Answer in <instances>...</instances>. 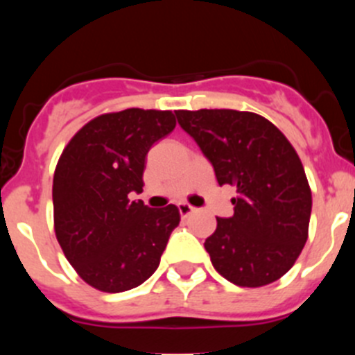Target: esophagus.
I'll return each mask as SVG.
<instances>
[{"instance_id": "esophagus-1", "label": "esophagus", "mask_w": 355, "mask_h": 355, "mask_svg": "<svg viewBox=\"0 0 355 355\" xmlns=\"http://www.w3.org/2000/svg\"><path fill=\"white\" fill-rule=\"evenodd\" d=\"M178 211H180L182 218H187V216H191L192 213H194L196 207L191 206V204H187V202H180V204H178Z\"/></svg>"}]
</instances>
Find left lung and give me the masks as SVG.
Masks as SVG:
<instances>
[{"instance_id": "obj_1", "label": "left lung", "mask_w": 355, "mask_h": 355, "mask_svg": "<svg viewBox=\"0 0 355 355\" xmlns=\"http://www.w3.org/2000/svg\"><path fill=\"white\" fill-rule=\"evenodd\" d=\"M220 185L237 187L234 216L216 218L206 239L214 270L239 287L273 284L293 266L309 230L313 198L306 171L284 134L261 114L178 110Z\"/></svg>"}]
</instances>
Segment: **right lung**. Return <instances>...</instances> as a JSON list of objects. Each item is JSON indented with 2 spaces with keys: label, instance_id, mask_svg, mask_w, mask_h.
<instances>
[{
  "label": "right lung",
  "instance_id": "obj_1",
  "mask_svg": "<svg viewBox=\"0 0 355 355\" xmlns=\"http://www.w3.org/2000/svg\"><path fill=\"white\" fill-rule=\"evenodd\" d=\"M175 125L171 111L128 108L85 123L63 149L53 178L55 234L91 287L125 292L159 266L178 207L151 209L128 196L142 192L146 156Z\"/></svg>",
  "mask_w": 355,
  "mask_h": 355
}]
</instances>
